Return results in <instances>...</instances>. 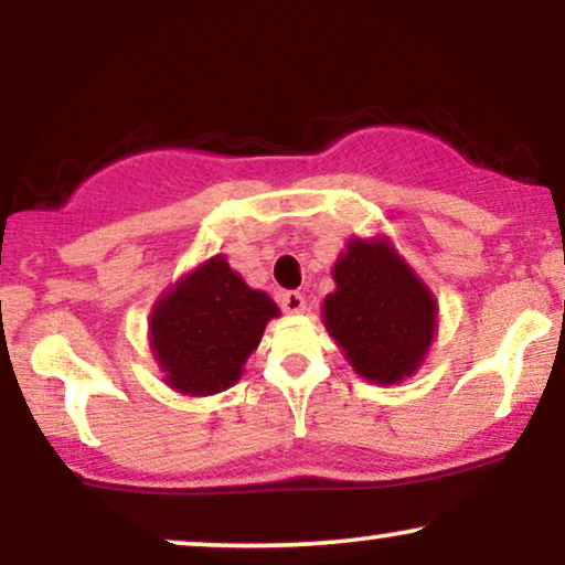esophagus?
Wrapping results in <instances>:
<instances>
[{
    "instance_id": "obj_1",
    "label": "esophagus",
    "mask_w": 565,
    "mask_h": 565,
    "mask_svg": "<svg viewBox=\"0 0 565 565\" xmlns=\"http://www.w3.org/2000/svg\"><path fill=\"white\" fill-rule=\"evenodd\" d=\"M280 306H282L285 313H303L306 311V298L300 296V292H296V290L282 292Z\"/></svg>"
}]
</instances>
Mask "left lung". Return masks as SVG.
Returning <instances> with one entry per match:
<instances>
[{
  "label": "left lung",
  "mask_w": 565,
  "mask_h": 565,
  "mask_svg": "<svg viewBox=\"0 0 565 565\" xmlns=\"http://www.w3.org/2000/svg\"><path fill=\"white\" fill-rule=\"evenodd\" d=\"M321 319L354 373L377 385L412 377L437 337V298L388 236H352L331 267Z\"/></svg>",
  "instance_id": "8db88e82"
}]
</instances>
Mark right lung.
<instances>
[{
  "label": "right lung",
  "instance_id": "add662e5",
  "mask_svg": "<svg viewBox=\"0 0 565 565\" xmlns=\"http://www.w3.org/2000/svg\"><path fill=\"white\" fill-rule=\"evenodd\" d=\"M280 316L267 292L254 290L223 254L200 262L161 292L149 316L153 360L169 388L213 396L244 375L265 327Z\"/></svg>",
  "mask_w": 565,
  "mask_h": 565
}]
</instances>
